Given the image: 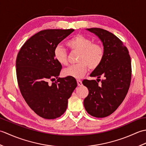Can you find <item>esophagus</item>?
<instances>
[{"mask_svg":"<svg viewBox=\"0 0 146 146\" xmlns=\"http://www.w3.org/2000/svg\"><path fill=\"white\" fill-rule=\"evenodd\" d=\"M77 84L78 86H82V82L81 80H77Z\"/></svg>","mask_w":146,"mask_h":146,"instance_id":"esophagus-1","label":"esophagus"}]
</instances>
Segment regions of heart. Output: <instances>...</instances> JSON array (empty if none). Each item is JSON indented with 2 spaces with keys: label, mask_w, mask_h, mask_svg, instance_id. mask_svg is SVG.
Instances as JSON below:
<instances>
[{
  "label": "heart",
  "mask_w": 146,
  "mask_h": 146,
  "mask_svg": "<svg viewBox=\"0 0 146 146\" xmlns=\"http://www.w3.org/2000/svg\"><path fill=\"white\" fill-rule=\"evenodd\" d=\"M66 45L71 51L79 52L78 64L72 65L63 71V75L80 79L85 75L89 70L92 71L98 68L104 58V49L98 43H94L89 38L78 35L66 42ZM53 56L59 64L66 65L68 54L66 50L61 46H57L54 49Z\"/></svg>",
  "instance_id": "heart-1"
}]
</instances>
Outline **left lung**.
Masks as SVG:
<instances>
[{"mask_svg":"<svg viewBox=\"0 0 146 146\" xmlns=\"http://www.w3.org/2000/svg\"><path fill=\"white\" fill-rule=\"evenodd\" d=\"M97 36L103 43L104 58L90 76L96 80H84L88 95L83 104L86 111L93 117H105L114 112L127 94L131 81V60L127 48L113 34L100 28L86 29ZM101 77V86L98 85ZM99 81H98V80Z\"/></svg>","mask_w":146,"mask_h":146,"instance_id":"obj_1","label":"left lung"}]
</instances>
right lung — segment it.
I'll return each instance as SVG.
<instances>
[{"instance_id": "obj_1", "label": "right lung", "mask_w": 146, "mask_h": 146, "mask_svg": "<svg viewBox=\"0 0 146 146\" xmlns=\"http://www.w3.org/2000/svg\"><path fill=\"white\" fill-rule=\"evenodd\" d=\"M73 31V29L41 31L24 43L17 54L16 74L21 94L29 107L44 119L62 115L77 86L72 77L58 78L62 66L53 56L54 48ZM49 80L56 81L50 85Z\"/></svg>"}]
</instances>
